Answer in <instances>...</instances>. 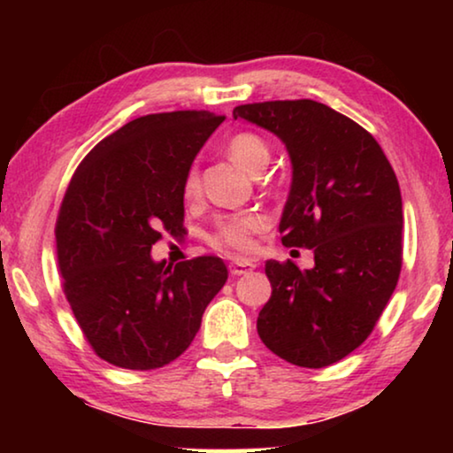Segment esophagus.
I'll return each instance as SVG.
<instances>
[{"instance_id": "34e87169", "label": "esophagus", "mask_w": 453, "mask_h": 453, "mask_svg": "<svg viewBox=\"0 0 453 453\" xmlns=\"http://www.w3.org/2000/svg\"><path fill=\"white\" fill-rule=\"evenodd\" d=\"M253 268H256V264H253L251 259H234V262L228 264V270H231L233 276L250 274Z\"/></svg>"}]
</instances>
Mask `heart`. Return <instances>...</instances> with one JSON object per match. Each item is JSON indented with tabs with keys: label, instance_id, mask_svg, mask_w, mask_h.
<instances>
[{
	"label": "heart",
	"instance_id": "1",
	"mask_svg": "<svg viewBox=\"0 0 453 453\" xmlns=\"http://www.w3.org/2000/svg\"><path fill=\"white\" fill-rule=\"evenodd\" d=\"M226 152L234 163L243 166L247 173H253V175L262 173L272 158L268 144L257 134L251 132L233 135L226 144ZM197 188H200V177H197L196 169H189L183 179V196L194 197L197 194ZM265 226H268V219L259 212H239L222 216L216 222L210 243L216 250L247 251L251 247L253 234Z\"/></svg>",
	"mask_w": 453,
	"mask_h": 453
}]
</instances>
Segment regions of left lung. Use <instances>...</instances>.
I'll list each match as a JSON object with an SVG mask.
<instances>
[{
	"label": "left lung",
	"instance_id": "1",
	"mask_svg": "<svg viewBox=\"0 0 453 453\" xmlns=\"http://www.w3.org/2000/svg\"><path fill=\"white\" fill-rule=\"evenodd\" d=\"M234 119L268 129L290 158L280 233L313 250V268L270 259L272 296L257 318L262 342L284 361L321 369L373 330L402 268V196L373 135L327 104H241Z\"/></svg>",
	"mask_w": 453,
	"mask_h": 453
}]
</instances>
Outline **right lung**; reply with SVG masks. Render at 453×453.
I'll return each mask as SVG.
<instances>
[{"instance_id": "obj_1", "label": "right lung", "mask_w": 453, "mask_h": 453, "mask_svg": "<svg viewBox=\"0 0 453 453\" xmlns=\"http://www.w3.org/2000/svg\"><path fill=\"white\" fill-rule=\"evenodd\" d=\"M225 117L173 111L138 117L92 148L61 202L55 239L64 290L104 361L148 371L175 361L225 287L220 257L152 259L160 228L183 226V179Z\"/></svg>"}]
</instances>
